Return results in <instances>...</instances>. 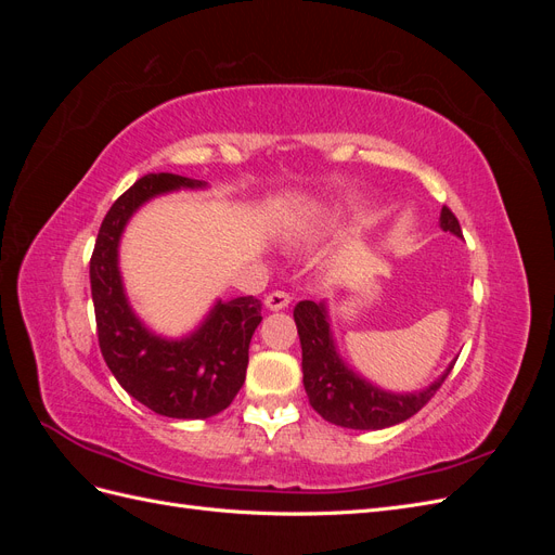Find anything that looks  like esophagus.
<instances>
[{
	"label": "esophagus",
	"mask_w": 555,
	"mask_h": 555,
	"mask_svg": "<svg viewBox=\"0 0 555 555\" xmlns=\"http://www.w3.org/2000/svg\"><path fill=\"white\" fill-rule=\"evenodd\" d=\"M263 304L268 310H284V308H289L292 296L287 292H271L266 296Z\"/></svg>",
	"instance_id": "34e87169"
}]
</instances>
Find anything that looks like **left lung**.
<instances>
[{"label": "left lung", "instance_id": "8db88e82", "mask_svg": "<svg viewBox=\"0 0 555 555\" xmlns=\"http://www.w3.org/2000/svg\"><path fill=\"white\" fill-rule=\"evenodd\" d=\"M440 227L453 236H463L461 224L447 206L440 212ZM294 322L298 328L300 349H304V386L314 412L322 414L328 424L354 428V430H379L396 426L414 416L440 389L451 373L453 361L440 379H435L424 391L393 393L384 391L357 375L340 359L333 343L328 324V312L324 304L300 300L294 308Z\"/></svg>", "mask_w": 555, "mask_h": 555}]
</instances>
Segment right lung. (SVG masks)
Masks as SVG:
<instances>
[{"label":"right lung","instance_id":"1","mask_svg":"<svg viewBox=\"0 0 555 555\" xmlns=\"http://www.w3.org/2000/svg\"><path fill=\"white\" fill-rule=\"evenodd\" d=\"M208 182L176 173H147L106 212L90 259L92 304L102 357L122 389L141 405L169 418H208L231 405L247 371L251 333L261 322V300H217L196 331L180 340L162 338L133 314L117 247L129 217L145 201Z\"/></svg>","mask_w":555,"mask_h":555}]
</instances>
